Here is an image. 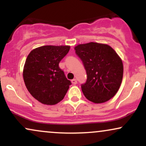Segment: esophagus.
I'll return each instance as SVG.
<instances>
[{
  "label": "esophagus",
  "instance_id": "obj_1",
  "mask_svg": "<svg viewBox=\"0 0 146 146\" xmlns=\"http://www.w3.org/2000/svg\"><path fill=\"white\" fill-rule=\"evenodd\" d=\"M71 82L73 83V84H77V82H77V80H76V79H73V80H71Z\"/></svg>",
  "mask_w": 146,
  "mask_h": 146
}]
</instances>
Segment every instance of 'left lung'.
<instances>
[{
	"label": "left lung",
	"instance_id": "1",
	"mask_svg": "<svg viewBox=\"0 0 146 146\" xmlns=\"http://www.w3.org/2000/svg\"><path fill=\"white\" fill-rule=\"evenodd\" d=\"M75 50L86 72V82L81 85L84 96L97 104L108 101L115 96L121 84V60L107 44L90 42L79 44Z\"/></svg>",
	"mask_w": 146,
	"mask_h": 146
}]
</instances>
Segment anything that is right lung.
<instances>
[{"label": "right lung", "instance_id": "add662e5", "mask_svg": "<svg viewBox=\"0 0 146 146\" xmlns=\"http://www.w3.org/2000/svg\"><path fill=\"white\" fill-rule=\"evenodd\" d=\"M69 46H43L30 52L25 62L23 79L32 96L42 104L54 105L63 100L71 84L59 63Z\"/></svg>", "mask_w": 146, "mask_h": 146}]
</instances>
